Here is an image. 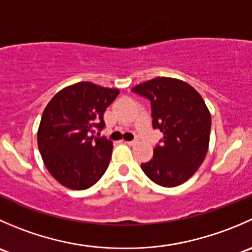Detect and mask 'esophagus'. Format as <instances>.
Masks as SVG:
<instances>
[{
	"label": "esophagus",
	"instance_id": "34e87169",
	"mask_svg": "<svg viewBox=\"0 0 252 252\" xmlns=\"http://www.w3.org/2000/svg\"><path fill=\"white\" fill-rule=\"evenodd\" d=\"M126 144L135 145V144H138V139H134V140H130V141H126Z\"/></svg>",
	"mask_w": 252,
	"mask_h": 252
}]
</instances>
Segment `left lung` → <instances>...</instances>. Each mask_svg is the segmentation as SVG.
Masks as SVG:
<instances>
[{
  "label": "left lung",
  "mask_w": 252,
  "mask_h": 252,
  "mask_svg": "<svg viewBox=\"0 0 252 252\" xmlns=\"http://www.w3.org/2000/svg\"><path fill=\"white\" fill-rule=\"evenodd\" d=\"M131 91L151 103L152 126L163 133L151 161L141 163L154 183L173 188L187 182L204 162L211 133V114L201 95L173 78H155Z\"/></svg>",
  "instance_id": "left-lung-1"
}]
</instances>
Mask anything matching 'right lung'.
Instances as JSON below:
<instances>
[{
	"label": "right lung",
	"instance_id": "right-lung-1",
	"mask_svg": "<svg viewBox=\"0 0 252 252\" xmlns=\"http://www.w3.org/2000/svg\"><path fill=\"white\" fill-rule=\"evenodd\" d=\"M118 94L117 89L78 83L56 94L45 108L37 145L48 172L64 187L88 189L107 169L113 142L100 131L103 113Z\"/></svg>",
	"mask_w": 252,
	"mask_h": 252
}]
</instances>
